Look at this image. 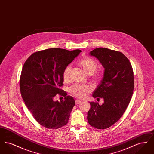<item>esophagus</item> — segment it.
Masks as SVG:
<instances>
[{
    "instance_id": "1",
    "label": "esophagus",
    "mask_w": 154,
    "mask_h": 154,
    "mask_svg": "<svg viewBox=\"0 0 154 154\" xmlns=\"http://www.w3.org/2000/svg\"><path fill=\"white\" fill-rule=\"evenodd\" d=\"M75 104H80L81 103V101L80 100H79V99H77V100H75Z\"/></svg>"
}]
</instances>
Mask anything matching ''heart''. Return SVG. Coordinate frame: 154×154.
<instances>
[{"mask_svg":"<svg viewBox=\"0 0 154 154\" xmlns=\"http://www.w3.org/2000/svg\"><path fill=\"white\" fill-rule=\"evenodd\" d=\"M80 66L82 67L84 70L88 74H91L95 72L97 65L95 61L90 58H85L80 60L79 62ZM71 69V66L68 65L65 68L63 72V80L66 82L70 79V71ZM94 80H97V76L95 75ZM91 88L87 85L83 84H75L69 88V93L74 97L79 99L84 98L87 94L91 92Z\"/></svg>","mask_w":154,"mask_h":154,"instance_id":"heart-1","label":"heart"}]
</instances>
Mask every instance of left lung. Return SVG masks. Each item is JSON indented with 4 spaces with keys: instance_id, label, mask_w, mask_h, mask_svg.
<instances>
[{
    "instance_id": "8db88e82",
    "label": "left lung",
    "mask_w": 154,
    "mask_h": 154,
    "mask_svg": "<svg viewBox=\"0 0 154 154\" xmlns=\"http://www.w3.org/2000/svg\"><path fill=\"white\" fill-rule=\"evenodd\" d=\"M90 55L105 69L102 80L92 95L97 100L102 97L104 103L90 102L87 119L92 126L104 129L117 122L130 103L134 89L133 71L129 60L121 52L100 47Z\"/></svg>"
}]
</instances>
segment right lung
<instances>
[{
	"instance_id": "obj_1",
	"label": "right lung",
	"mask_w": 154,
	"mask_h": 154,
	"mask_svg": "<svg viewBox=\"0 0 154 154\" xmlns=\"http://www.w3.org/2000/svg\"><path fill=\"white\" fill-rule=\"evenodd\" d=\"M81 52L53 48L34 52L25 61L20 79V88L26 106L37 122L48 129L66 125L75 101L67 95L63 86V72ZM65 100H53L56 95Z\"/></svg>"
}]
</instances>
